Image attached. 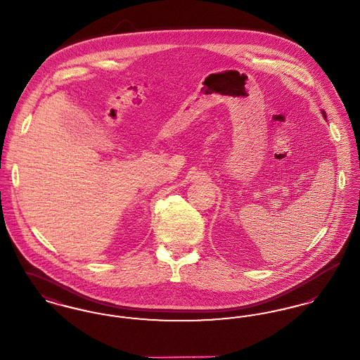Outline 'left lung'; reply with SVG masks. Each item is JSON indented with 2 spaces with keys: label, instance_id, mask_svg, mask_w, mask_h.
Listing matches in <instances>:
<instances>
[{
  "label": "left lung",
  "instance_id": "1",
  "mask_svg": "<svg viewBox=\"0 0 360 360\" xmlns=\"http://www.w3.org/2000/svg\"><path fill=\"white\" fill-rule=\"evenodd\" d=\"M323 115H324V117H326V112H324V110H323Z\"/></svg>",
  "mask_w": 360,
  "mask_h": 360
}]
</instances>
